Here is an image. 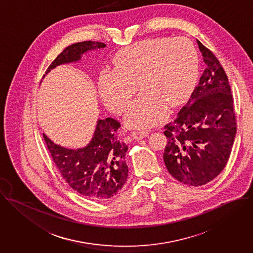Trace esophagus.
Masks as SVG:
<instances>
[{"instance_id": "obj_1", "label": "esophagus", "mask_w": 253, "mask_h": 253, "mask_svg": "<svg viewBox=\"0 0 253 253\" xmlns=\"http://www.w3.org/2000/svg\"><path fill=\"white\" fill-rule=\"evenodd\" d=\"M149 135V131L148 130H142V131H134L132 134H131V137L133 139H136V140H140V139H143L145 137H147Z\"/></svg>"}]
</instances>
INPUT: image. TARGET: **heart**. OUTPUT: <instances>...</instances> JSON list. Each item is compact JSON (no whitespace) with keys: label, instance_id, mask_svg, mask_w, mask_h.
<instances>
[{"label":"heart","instance_id":"obj_1","mask_svg":"<svg viewBox=\"0 0 253 253\" xmlns=\"http://www.w3.org/2000/svg\"><path fill=\"white\" fill-rule=\"evenodd\" d=\"M199 52L185 37L152 38L118 51L113 67L103 69L98 87L103 102L116 113L125 110L128 126L150 127L162 121L169 108L183 104L199 77Z\"/></svg>","mask_w":253,"mask_h":253}]
</instances>
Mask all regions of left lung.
<instances>
[{
	"mask_svg": "<svg viewBox=\"0 0 253 253\" xmlns=\"http://www.w3.org/2000/svg\"><path fill=\"white\" fill-rule=\"evenodd\" d=\"M206 68L187 104L164 126L163 159L179 182L198 187L225 168L237 133L228 77L217 57L198 40Z\"/></svg>",
	"mask_w": 253,
	"mask_h": 253,
	"instance_id": "8db88e82",
	"label": "left lung"
}]
</instances>
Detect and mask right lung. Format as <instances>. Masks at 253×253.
Returning <instances> with one entry per match:
<instances>
[{"instance_id": "obj_1", "label": "right lung", "mask_w": 253, "mask_h": 253, "mask_svg": "<svg viewBox=\"0 0 253 253\" xmlns=\"http://www.w3.org/2000/svg\"><path fill=\"white\" fill-rule=\"evenodd\" d=\"M105 47V44L95 41L72 44L56 56L46 74L60 64L80 60L82 54L87 51ZM119 128L120 123L111 117L99 119L90 143L76 150L56 145L43 134L62 178L74 191L89 200H109L120 192L127 181L128 166L125 154L128 147L117 135Z\"/></svg>"}]
</instances>
